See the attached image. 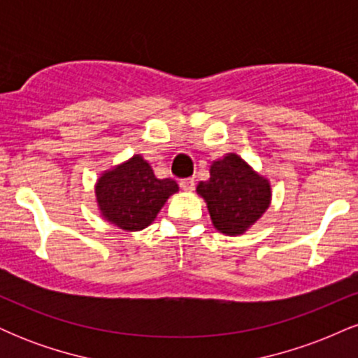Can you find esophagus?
I'll use <instances>...</instances> for the list:
<instances>
[{
	"mask_svg": "<svg viewBox=\"0 0 358 358\" xmlns=\"http://www.w3.org/2000/svg\"><path fill=\"white\" fill-rule=\"evenodd\" d=\"M180 187H182L185 192L195 190V180H193V178H183V180H180Z\"/></svg>",
	"mask_w": 358,
	"mask_h": 358,
	"instance_id": "obj_1",
	"label": "esophagus"
}]
</instances>
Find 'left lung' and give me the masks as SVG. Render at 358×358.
Returning a JSON list of instances; mask_svg holds the SVG:
<instances>
[{
  "mask_svg": "<svg viewBox=\"0 0 358 358\" xmlns=\"http://www.w3.org/2000/svg\"><path fill=\"white\" fill-rule=\"evenodd\" d=\"M196 192L208 205L217 231L237 236L256 222L269 207L268 180L250 170L237 155L213 162L210 180L200 182Z\"/></svg>",
  "mask_w": 358,
  "mask_h": 358,
  "instance_id": "1",
  "label": "left lung"
}]
</instances>
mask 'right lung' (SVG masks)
<instances>
[{
	"mask_svg": "<svg viewBox=\"0 0 358 358\" xmlns=\"http://www.w3.org/2000/svg\"><path fill=\"white\" fill-rule=\"evenodd\" d=\"M175 192H178L175 180L156 178L138 155L102 175L96 187L102 215L124 231L148 227Z\"/></svg>",
	"mask_w": 358,
	"mask_h": 358,
	"instance_id": "right-lung-1",
	"label": "right lung"
}]
</instances>
